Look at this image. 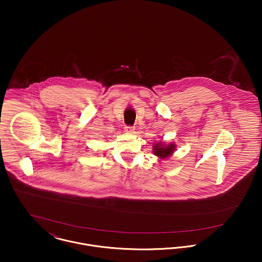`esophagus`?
<instances>
[{
    "label": "esophagus",
    "mask_w": 262,
    "mask_h": 262,
    "mask_svg": "<svg viewBox=\"0 0 262 262\" xmlns=\"http://www.w3.org/2000/svg\"><path fill=\"white\" fill-rule=\"evenodd\" d=\"M135 130V127L134 126H126L125 127V131L128 132V133H133Z\"/></svg>",
    "instance_id": "34e87169"
}]
</instances>
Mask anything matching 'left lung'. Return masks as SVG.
<instances>
[{"label":"left lung","mask_w":262,"mask_h":262,"mask_svg":"<svg viewBox=\"0 0 262 262\" xmlns=\"http://www.w3.org/2000/svg\"><path fill=\"white\" fill-rule=\"evenodd\" d=\"M176 145L174 144H169L168 146H163V144L161 143H158V144H155L154 145V154L157 155V156H160V157H166L168 155H170L173 149H174Z\"/></svg>","instance_id":"left-lung-1"}]
</instances>
